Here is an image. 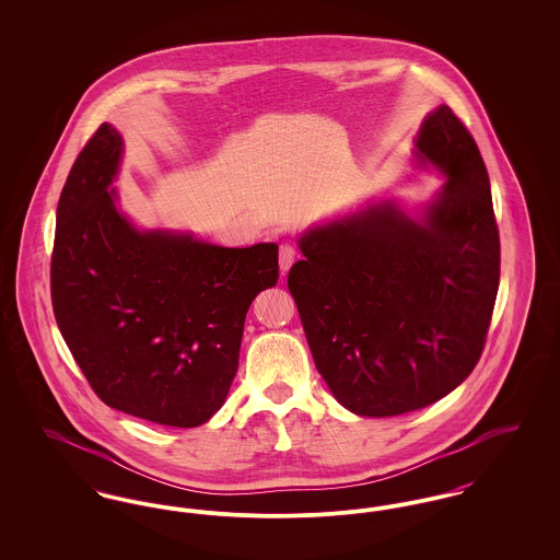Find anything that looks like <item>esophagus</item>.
Returning a JSON list of instances; mask_svg holds the SVG:
<instances>
[{
	"instance_id": "esophagus-1",
	"label": "esophagus",
	"mask_w": 560,
	"mask_h": 560,
	"mask_svg": "<svg viewBox=\"0 0 560 560\" xmlns=\"http://www.w3.org/2000/svg\"><path fill=\"white\" fill-rule=\"evenodd\" d=\"M295 254H298V252H295V247H293L292 243H281V247H279V265H281L283 272H288V270L292 268Z\"/></svg>"
}]
</instances>
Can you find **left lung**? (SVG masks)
Returning a JSON list of instances; mask_svg holds the SVG:
<instances>
[{"label": "left lung", "mask_w": 560, "mask_h": 560, "mask_svg": "<svg viewBox=\"0 0 560 560\" xmlns=\"http://www.w3.org/2000/svg\"><path fill=\"white\" fill-rule=\"evenodd\" d=\"M418 158L447 183L413 222L390 203L300 241L288 275L315 365L359 416L432 405L479 363L500 285V231L479 147L447 105L430 113Z\"/></svg>", "instance_id": "8db88e82"}]
</instances>
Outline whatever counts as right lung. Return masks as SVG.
I'll list each match as a JSON object with an SVG mask.
<instances>
[{
	"label": "right lung",
	"mask_w": 560,
	"mask_h": 560,
	"mask_svg": "<svg viewBox=\"0 0 560 560\" xmlns=\"http://www.w3.org/2000/svg\"><path fill=\"white\" fill-rule=\"evenodd\" d=\"M121 136L103 124L58 199L50 292L58 329L96 397L163 427L222 407L252 300L277 283L279 247L140 233L107 190Z\"/></svg>",
	"instance_id": "obj_1"
}]
</instances>
